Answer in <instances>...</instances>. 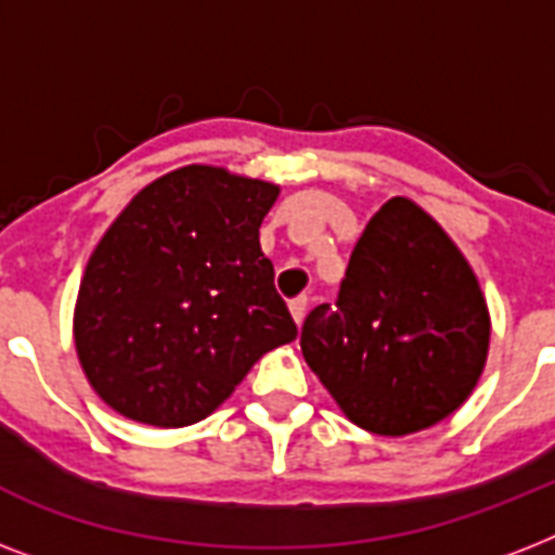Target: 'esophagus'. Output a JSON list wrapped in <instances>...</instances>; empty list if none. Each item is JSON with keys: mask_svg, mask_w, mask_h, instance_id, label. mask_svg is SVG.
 <instances>
[{"mask_svg": "<svg viewBox=\"0 0 555 555\" xmlns=\"http://www.w3.org/2000/svg\"><path fill=\"white\" fill-rule=\"evenodd\" d=\"M305 313H308V299H305V296H299V299H294V302H291V317H294L296 325H302Z\"/></svg>", "mask_w": 555, "mask_h": 555, "instance_id": "obj_1", "label": "esophagus"}]
</instances>
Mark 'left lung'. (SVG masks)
Masks as SVG:
<instances>
[{"instance_id":"1","label":"left lung","mask_w":555,"mask_h":555,"mask_svg":"<svg viewBox=\"0 0 555 555\" xmlns=\"http://www.w3.org/2000/svg\"><path fill=\"white\" fill-rule=\"evenodd\" d=\"M299 346L348 421L397 438L473 395L490 311L443 227L414 201L391 198L365 224L337 302L308 313Z\"/></svg>"}]
</instances>
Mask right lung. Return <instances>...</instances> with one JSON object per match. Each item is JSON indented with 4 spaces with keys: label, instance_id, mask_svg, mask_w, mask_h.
Wrapping results in <instances>:
<instances>
[{
    "label": "right lung",
    "instance_id": "1",
    "mask_svg": "<svg viewBox=\"0 0 555 555\" xmlns=\"http://www.w3.org/2000/svg\"><path fill=\"white\" fill-rule=\"evenodd\" d=\"M276 184L181 167L143 186L91 253L74 346L91 388L150 426L212 414L261 354L296 339L259 227Z\"/></svg>",
    "mask_w": 555,
    "mask_h": 555
}]
</instances>
